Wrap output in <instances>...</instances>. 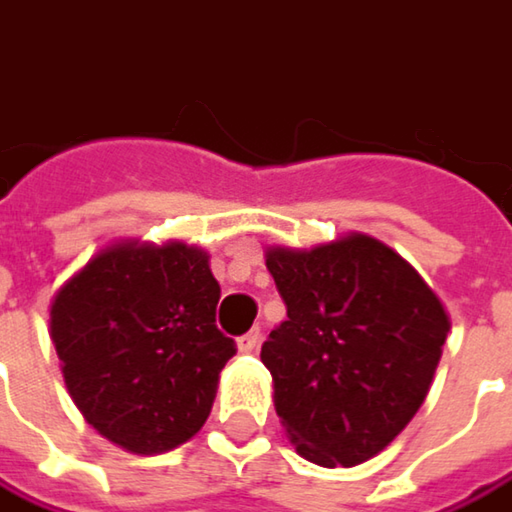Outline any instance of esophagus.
Segmentation results:
<instances>
[{
	"label": "esophagus",
	"mask_w": 512,
	"mask_h": 512,
	"mask_svg": "<svg viewBox=\"0 0 512 512\" xmlns=\"http://www.w3.org/2000/svg\"><path fill=\"white\" fill-rule=\"evenodd\" d=\"M257 345H260V327H252L246 336L237 339V350H240V353H252Z\"/></svg>",
	"instance_id": "34e87169"
}]
</instances>
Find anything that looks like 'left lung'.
Wrapping results in <instances>:
<instances>
[{"label": "left lung", "instance_id": "obj_1", "mask_svg": "<svg viewBox=\"0 0 512 512\" xmlns=\"http://www.w3.org/2000/svg\"><path fill=\"white\" fill-rule=\"evenodd\" d=\"M286 304L260 347L275 411L318 466L379 455L423 406L449 316L417 269L368 234L266 252Z\"/></svg>", "mask_w": 512, "mask_h": 512}]
</instances>
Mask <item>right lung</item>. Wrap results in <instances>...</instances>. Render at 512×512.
I'll list each match as a JSON object with an SVG mask.
<instances>
[{
    "instance_id": "right-lung-1",
    "label": "right lung",
    "mask_w": 512,
    "mask_h": 512,
    "mask_svg": "<svg viewBox=\"0 0 512 512\" xmlns=\"http://www.w3.org/2000/svg\"><path fill=\"white\" fill-rule=\"evenodd\" d=\"M217 301L208 252L176 240L106 246L60 286L48 333L86 423L136 455L191 440L237 353Z\"/></svg>"
}]
</instances>
